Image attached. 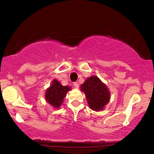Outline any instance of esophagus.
Here are the masks:
<instances>
[{
	"instance_id": "obj_1",
	"label": "esophagus",
	"mask_w": 154,
	"mask_h": 154,
	"mask_svg": "<svg viewBox=\"0 0 154 154\" xmlns=\"http://www.w3.org/2000/svg\"><path fill=\"white\" fill-rule=\"evenodd\" d=\"M74 86L76 88H78V87H79V84L77 83H74Z\"/></svg>"
}]
</instances>
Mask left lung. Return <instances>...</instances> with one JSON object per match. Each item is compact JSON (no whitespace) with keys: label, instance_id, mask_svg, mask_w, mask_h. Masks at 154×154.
<instances>
[{"label":"left lung","instance_id":"obj_1","mask_svg":"<svg viewBox=\"0 0 154 154\" xmlns=\"http://www.w3.org/2000/svg\"><path fill=\"white\" fill-rule=\"evenodd\" d=\"M84 91L89 108L95 111L102 110L109 100V91L100 79L96 76L87 78L81 85Z\"/></svg>","mask_w":154,"mask_h":154}]
</instances>
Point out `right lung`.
Segmentation results:
<instances>
[{"label":"right lung","instance_id":"add662e5","mask_svg":"<svg viewBox=\"0 0 154 154\" xmlns=\"http://www.w3.org/2000/svg\"><path fill=\"white\" fill-rule=\"evenodd\" d=\"M71 88L68 86H62L57 80H53L51 86L48 88L45 94V99L48 103L54 108H59L63 101V98Z\"/></svg>","mask_w":154,"mask_h":154}]
</instances>
